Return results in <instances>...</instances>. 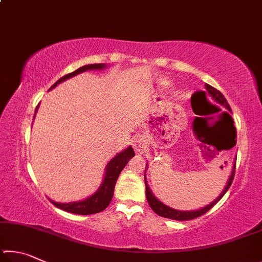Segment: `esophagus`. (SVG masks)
<instances>
[{
  "instance_id": "34e87169",
  "label": "esophagus",
  "mask_w": 262,
  "mask_h": 262,
  "mask_svg": "<svg viewBox=\"0 0 262 262\" xmlns=\"http://www.w3.org/2000/svg\"><path fill=\"white\" fill-rule=\"evenodd\" d=\"M133 145H134V149L135 151L137 154H144L145 150H147V145L144 144V141L141 139V137H136V139L134 140V143H133Z\"/></svg>"
}]
</instances>
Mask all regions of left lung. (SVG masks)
<instances>
[{
    "instance_id": "1",
    "label": "left lung",
    "mask_w": 262,
    "mask_h": 262,
    "mask_svg": "<svg viewBox=\"0 0 262 262\" xmlns=\"http://www.w3.org/2000/svg\"><path fill=\"white\" fill-rule=\"evenodd\" d=\"M206 89L208 91V94L211 96V98L214 99L216 103H219L221 105H223L224 107H227L230 112H231V107H230V105L228 104V100L225 99V97L222 95V92L217 90L214 86L209 85V84H207ZM228 113V112H227ZM229 114V113H228ZM230 115V114H229ZM233 145H236V142H234ZM232 145V147H233ZM147 167V166H145ZM234 172H236V161H234L233 164V168H232V173L230 176V179L228 180V184L225 186V188L223 192L221 193V195L219 198L216 199L215 201H212L210 205L206 206L205 208H202V209H199V210H194V211H180V210H176V209H172V208L167 207L166 205H164L161 201L158 200V199L155 198V195L151 193V190H150L149 186L147 184V180H145V176H144V183H145V195H147V200L149 206L151 207V209L156 212L157 215L162 216V217H165V219H170V220H174V221H188V220H193V219H196V217H200L201 215H205L207 211H209L212 207H214L217 202H219L222 198L224 196V194L227 193V190L230 188V186H231L233 178H234Z\"/></svg>"
}]
</instances>
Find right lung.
Masks as SVG:
<instances>
[{
    "instance_id": "obj_1",
    "label": "right lung",
    "mask_w": 262,
    "mask_h": 262,
    "mask_svg": "<svg viewBox=\"0 0 262 262\" xmlns=\"http://www.w3.org/2000/svg\"><path fill=\"white\" fill-rule=\"evenodd\" d=\"M104 67H105L104 63L83 66V67L78 68L77 70H75V72L64 75L63 77H61L59 81L53 84L51 89L55 88L57 84H60L61 82L66 81V79L75 76V75L86 72V70L103 69ZM37 108H35V112H37ZM134 155H135L134 149L132 147H128L126 150H123L122 152L118 154L114 158L111 159V162L107 164V166H106L105 178H104L103 184H101L99 189L97 190L94 195H91L90 198L85 199V200L79 201V202H73V203H57L52 200L50 201L55 207L60 208V209L68 212H73V214H77V215H91V214H97V212L103 211L105 208L110 205L111 200H112L113 193H114V186H115V183H117L119 174H120V172L123 170V167L127 165V163L130 161V158L134 157Z\"/></svg>"
}]
</instances>
